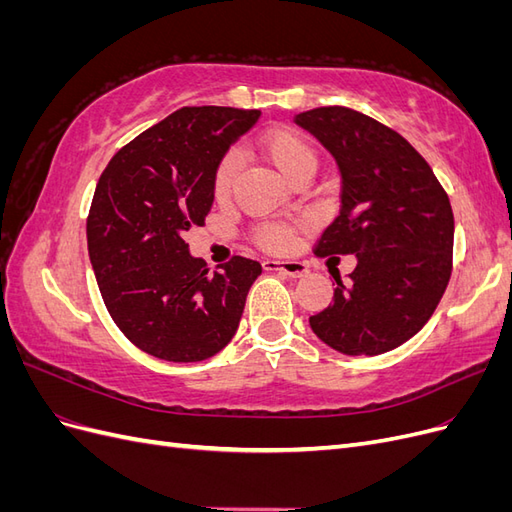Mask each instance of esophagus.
Listing matches in <instances>:
<instances>
[{
	"instance_id": "1",
	"label": "esophagus",
	"mask_w": 512,
	"mask_h": 512,
	"mask_svg": "<svg viewBox=\"0 0 512 512\" xmlns=\"http://www.w3.org/2000/svg\"><path fill=\"white\" fill-rule=\"evenodd\" d=\"M262 267H265V271H282L290 277H303L309 273L307 265L301 260H273V258H267L262 260Z\"/></svg>"
}]
</instances>
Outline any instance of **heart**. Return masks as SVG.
<instances>
[{
    "mask_svg": "<svg viewBox=\"0 0 512 512\" xmlns=\"http://www.w3.org/2000/svg\"><path fill=\"white\" fill-rule=\"evenodd\" d=\"M258 147L265 153V158L288 179L297 177L301 170L316 168V151L312 143H309L301 132L292 128L267 130L258 138ZM237 170L239 160L235 153H228V156H224L218 164V170H215L213 177V192L220 200L228 198L232 183H235L237 177ZM256 239L262 247H267V250L280 252L290 247L292 232L284 224H262L256 230Z\"/></svg>",
    "mask_w": 512,
    "mask_h": 512,
    "instance_id": "obj_1",
    "label": "heart"
}]
</instances>
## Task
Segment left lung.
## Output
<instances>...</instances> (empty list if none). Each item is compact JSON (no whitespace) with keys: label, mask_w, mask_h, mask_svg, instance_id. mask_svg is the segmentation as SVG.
<instances>
[{"label":"left lung","mask_w":512,"mask_h":512,"mask_svg":"<svg viewBox=\"0 0 512 512\" xmlns=\"http://www.w3.org/2000/svg\"><path fill=\"white\" fill-rule=\"evenodd\" d=\"M294 121L342 173V207L316 254L356 256L350 282L335 277L333 305L309 327L337 352H389L425 327L451 280V200L421 153L384 123L346 106L312 108Z\"/></svg>","instance_id":"8db88e82"}]
</instances>
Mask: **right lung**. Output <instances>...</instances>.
<instances>
[{"label": "right lung", "mask_w": 512, "mask_h": 512, "mask_svg": "<svg viewBox=\"0 0 512 512\" xmlns=\"http://www.w3.org/2000/svg\"><path fill=\"white\" fill-rule=\"evenodd\" d=\"M260 111L183 106L108 162L87 218V247L108 314L147 354L205 361L237 333L260 262L235 256L220 271L190 254L185 232L203 226L213 177Z\"/></svg>", "instance_id": "add662e5"}]
</instances>
